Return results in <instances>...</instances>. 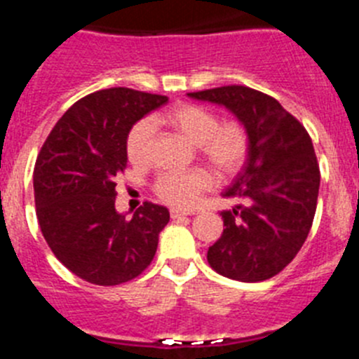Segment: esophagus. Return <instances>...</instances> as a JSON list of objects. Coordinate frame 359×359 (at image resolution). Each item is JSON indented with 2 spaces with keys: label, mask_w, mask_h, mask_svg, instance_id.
Listing matches in <instances>:
<instances>
[{
  "label": "esophagus",
  "mask_w": 359,
  "mask_h": 359,
  "mask_svg": "<svg viewBox=\"0 0 359 359\" xmlns=\"http://www.w3.org/2000/svg\"><path fill=\"white\" fill-rule=\"evenodd\" d=\"M185 215H190V212H185V210H176V208H172V210H170V217H172V219L185 217Z\"/></svg>",
  "instance_id": "esophagus-1"
}]
</instances>
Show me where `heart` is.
I'll return each instance as SVG.
<instances>
[{
    "label": "heart",
    "instance_id": "1",
    "mask_svg": "<svg viewBox=\"0 0 359 359\" xmlns=\"http://www.w3.org/2000/svg\"><path fill=\"white\" fill-rule=\"evenodd\" d=\"M165 120L198 145L208 163L223 176L236 174L246 163L250 154V133L239 120L219 122L217 115L198 104H180L165 113ZM154 122L142 118L129 129L126 138V154L135 165L147 161ZM212 176L203 169L174 170L158 176L154 192L161 201L176 208H190L199 196L212 187Z\"/></svg>",
    "mask_w": 359,
    "mask_h": 359
}]
</instances>
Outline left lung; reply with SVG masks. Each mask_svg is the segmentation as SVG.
I'll list each match as a JSON object with an SVG mask.
<instances>
[{
    "label": "left lung",
    "mask_w": 359,
    "mask_h": 359,
    "mask_svg": "<svg viewBox=\"0 0 359 359\" xmlns=\"http://www.w3.org/2000/svg\"><path fill=\"white\" fill-rule=\"evenodd\" d=\"M189 97L224 106L250 133L246 163L223 192L237 205L221 212L224 230L208 264L231 280H268L297 257L315 219L320 169L311 136L278 100L246 86Z\"/></svg>",
    "instance_id": "8db88e82"
}]
</instances>
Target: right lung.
Returning <instances> with one entry per match:
<instances>
[{"label":"right lung","mask_w":359,"mask_h":359,"mask_svg":"<svg viewBox=\"0 0 359 359\" xmlns=\"http://www.w3.org/2000/svg\"><path fill=\"white\" fill-rule=\"evenodd\" d=\"M167 100L129 88L95 91L66 111L41 147L37 221L53 255L82 280L116 286L154 259L169 210L145 201L126 219L115 208V180L128 165L129 129Z\"/></svg>","instance_id":"right-lung-1"}]
</instances>
